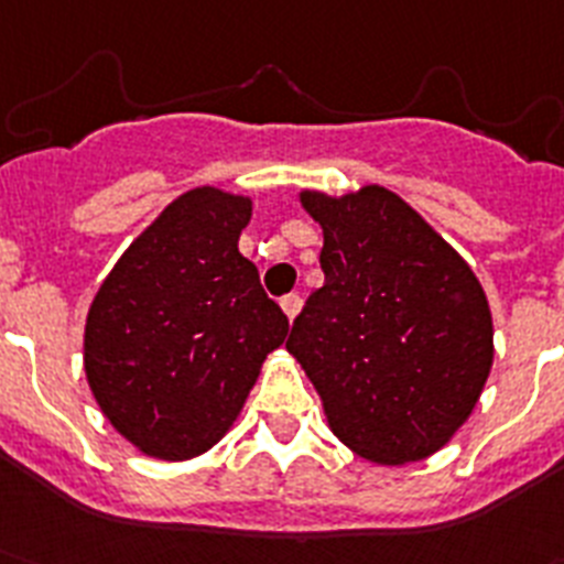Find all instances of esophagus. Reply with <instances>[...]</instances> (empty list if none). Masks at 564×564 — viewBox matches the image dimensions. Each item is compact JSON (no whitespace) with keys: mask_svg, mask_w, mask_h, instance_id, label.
I'll return each instance as SVG.
<instances>
[{"mask_svg":"<svg viewBox=\"0 0 564 564\" xmlns=\"http://www.w3.org/2000/svg\"><path fill=\"white\" fill-rule=\"evenodd\" d=\"M301 306H303L301 295H286V297H281V310H283V315L289 317V321H295L297 312H301Z\"/></svg>","mask_w":564,"mask_h":564,"instance_id":"1","label":"esophagus"}]
</instances>
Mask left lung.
I'll list each match as a JSON object with an SVG mask.
<instances>
[{"label": "left lung", "mask_w": 564, "mask_h": 564, "mask_svg": "<svg viewBox=\"0 0 564 564\" xmlns=\"http://www.w3.org/2000/svg\"><path fill=\"white\" fill-rule=\"evenodd\" d=\"M323 229L315 289L286 351L332 434L357 457L409 465L471 417L494 366L491 306L463 254L398 193L301 189Z\"/></svg>", "instance_id": "obj_1"}]
</instances>
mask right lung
Here are the masks:
<instances>
[{
    "label": "right lung",
    "mask_w": 564,
    "mask_h": 564,
    "mask_svg": "<svg viewBox=\"0 0 564 564\" xmlns=\"http://www.w3.org/2000/svg\"><path fill=\"white\" fill-rule=\"evenodd\" d=\"M249 218V195L187 189L121 252L87 310V386L147 457L209 452L286 340V315L238 252Z\"/></svg>",
    "instance_id": "obj_1"
}]
</instances>
